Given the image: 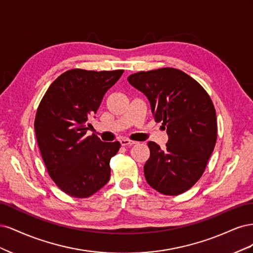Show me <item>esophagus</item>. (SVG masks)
Here are the masks:
<instances>
[{
	"label": "esophagus",
	"instance_id": "34e87169",
	"mask_svg": "<svg viewBox=\"0 0 253 253\" xmlns=\"http://www.w3.org/2000/svg\"><path fill=\"white\" fill-rule=\"evenodd\" d=\"M120 143L121 145H124V147H132V145H134L135 143H137L136 141L134 140H129V139H126V138H122L120 140Z\"/></svg>",
	"mask_w": 253,
	"mask_h": 253
}]
</instances>
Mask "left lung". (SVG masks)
<instances>
[{
  "label": "left lung",
  "instance_id": "obj_1",
  "mask_svg": "<svg viewBox=\"0 0 253 253\" xmlns=\"http://www.w3.org/2000/svg\"><path fill=\"white\" fill-rule=\"evenodd\" d=\"M127 81L148 97L156 122L163 121L169 141L151 152L143 172L149 185L164 195H178L202 177L217 138L216 113L206 89L177 68L129 75Z\"/></svg>",
  "mask_w": 253,
  "mask_h": 253
}]
</instances>
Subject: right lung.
I'll list each match as a JSON object with an SVG mask.
<instances>
[{"instance_id":"add662e5","label":"right lung","mask_w":253,"mask_h":253,"mask_svg":"<svg viewBox=\"0 0 253 253\" xmlns=\"http://www.w3.org/2000/svg\"><path fill=\"white\" fill-rule=\"evenodd\" d=\"M124 70H70L53 81L38 106L35 132L41 156L53 182L64 193L86 198L106 185L111 158L120 142L86 136L88 119Z\"/></svg>"}]
</instances>
